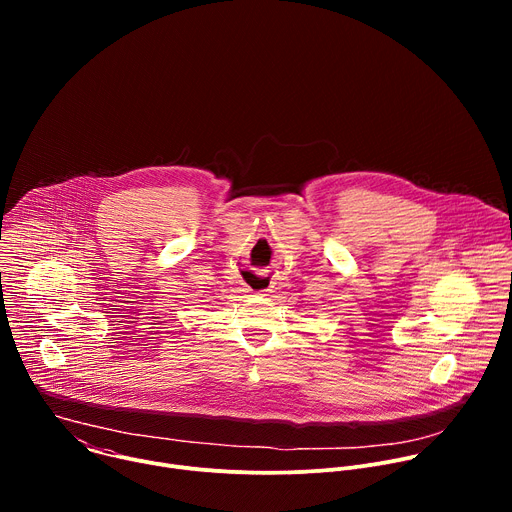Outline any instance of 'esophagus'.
Wrapping results in <instances>:
<instances>
[{
	"mask_svg": "<svg viewBox=\"0 0 512 512\" xmlns=\"http://www.w3.org/2000/svg\"><path fill=\"white\" fill-rule=\"evenodd\" d=\"M251 283H253V285H257V289H253L251 285H245V289H247V291H259V294H263V291H267V285H265L259 277H253V279H251Z\"/></svg>",
	"mask_w": 512,
	"mask_h": 512,
	"instance_id": "1",
	"label": "esophagus"
}]
</instances>
